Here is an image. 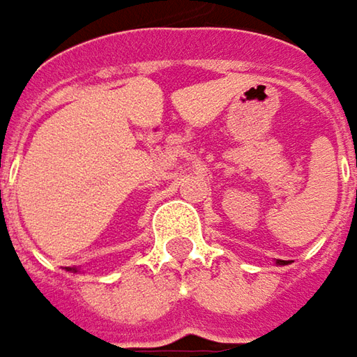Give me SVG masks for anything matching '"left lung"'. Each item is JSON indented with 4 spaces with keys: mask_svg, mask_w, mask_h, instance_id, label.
Wrapping results in <instances>:
<instances>
[{
    "mask_svg": "<svg viewBox=\"0 0 357 357\" xmlns=\"http://www.w3.org/2000/svg\"><path fill=\"white\" fill-rule=\"evenodd\" d=\"M276 264H278V266H284V264H288V262H286V260H276Z\"/></svg>",
    "mask_w": 357,
    "mask_h": 357,
    "instance_id": "1",
    "label": "left lung"
}]
</instances>
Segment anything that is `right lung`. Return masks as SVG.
Returning a JSON list of instances; mask_svg holds the SVG:
<instances>
[{
	"mask_svg": "<svg viewBox=\"0 0 357 357\" xmlns=\"http://www.w3.org/2000/svg\"><path fill=\"white\" fill-rule=\"evenodd\" d=\"M69 270H71V268H69ZM73 272H77V270H73Z\"/></svg>",
	"mask_w": 357,
	"mask_h": 357,
	"instance_id": "add662e5",
	"label": "right lung"
}]
</instances>
